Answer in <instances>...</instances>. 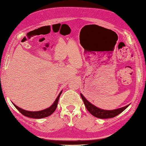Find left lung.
Wrapping results in <instances>:
<instances>
[{"mask_svg": "<svg viewBox=\"0 0 146 146\" xmlns=\"http://www.w3.org/2000/svg\"><path fill=\"white\" fill-rule=\"evenodd\" d=\"M81 97L83 100V102H84V104L86 107V108L89 111V113L95 117L98 118H102V119H106V118H114L116 116L118 115L119 114L125 110L127 107H128V106H126L123 107H121V108L114 109V110H111V111H108V110H104L98 108V107H96L94 105L87 100V99L83 96L82 94H80Z\"/></svg>", "mask_w": 146, "mask_h": 146, "instance_id": "8db88e82", "label": "left lung"}]
</instances>
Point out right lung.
<instances>
[{"mask_svg":"<svg viewBox=\"0 0 146 146\" xmlns=\"http://www.w3.org/2000/svg\"><path fill=\"white\" fill-rule=\"evenodd\" d=\"M61 93H62V91H61L60 93H59V94L58 95V96L57 97L56 100H55L54 104H52L50 107H48V108H47V109L42 110V111H26V110H24L23 109L20 108V107L17 106L16 105H15L14 104H13V106L15 107V108L17 109L21 114H23L24 116L29 117V118H36V119L45 118V117L50 116L51 114L55 111V110L56 109L57 106V104H58L59 98V97H60V95L61 94Z\"/></svg>","mask_w":146,"mask_h":146,"instance_id":"obj_1","label":"right lung"}]
</instances>
